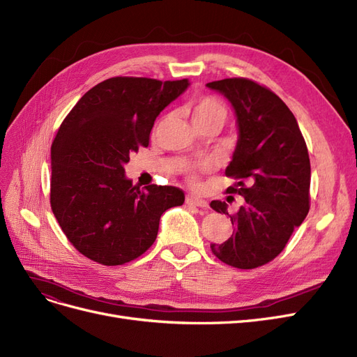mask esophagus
<instances>
[{
	"label": "esophagus",
	"mask_w": 357,
	"mask_h": 357,
	"mask_svg": "<svg viewBox=\"0 0 357 357\" xmlns=\"http://www.w3.org/2000/svg\"><path fill=\"white\" fill-rule=\"evenodd\" d=\"M187 204L194 206V207H200V208H207L208 207V203L206 200L200 199V197H197V195H188L187 197Z\"/></svg>",
	"instance_id": "esophagus-1"
}]
</instances>
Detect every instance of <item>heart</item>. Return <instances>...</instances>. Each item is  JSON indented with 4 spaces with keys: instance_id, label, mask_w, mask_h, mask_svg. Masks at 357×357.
Returning <instances> with one entry per match:
<instances>
[{
    "instance_id": "heart-1",
    "label": "heart",
    "mask_w": 357,
    "mask_h": 357,
    "mask_svg": "<svg viewBox=\"0 0 357 357\" xmlns=\"http://www.w3.org/2000/svg\"><path fill=\"white\" fill-rule=\"evenodd\" d=\"M191 119L195 128L202 125H218L219 128H222L228 119V107L218 97H197L191 102ZM188 181L191 183H197L195 169L188 170Z\"/></svg>"
}]
</instances>
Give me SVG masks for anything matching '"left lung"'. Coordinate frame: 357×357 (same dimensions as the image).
<instances>
[{
    "mask_svg": "<svg viewBox=\"0 0 357 357\" xmlns=\"http://www.w3.org/2000/svg\"><path fill=\"white\" fill-rule=\"evenodd\" d=\"M225 96L236 114L240 138L227 176V194L244 197L234 215L225 202L210 207L228 215L234 234L212 253L238 269L266 265L285 248L310 208V160L294 114L273 91L247 77L207 84Z\"/></svg>",
    "mask_w": 357,
    "mask_h": 357,
    "instance_id": "obj_1",
    "label": "left lung"
}]
</instances>
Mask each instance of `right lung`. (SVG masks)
<instances>
[{
	"label": "right lung",
	"instance_id": "right-lung-1",
	"mask_svg": "<svg viewBox=\"0 0 357 357\" xmlns=\"http://www.w3.org/2000/svg\"><path fill=\"white\" fill-rule=\"evenodd\" d=\"M188 79L116 76L85 92L64 117L51 145L50 203L70 244L104 266L144 255L167 208L183 191L139 188L126 179L132 153L149 147L155 117L188 86Z\"/></svg>",
	"mask_w": 357,
	"mask_h": 357
}]
</instances>
